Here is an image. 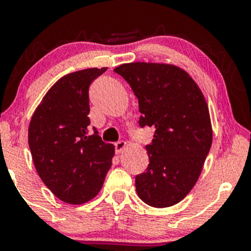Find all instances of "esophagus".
Here are the masks:
<instances>
[{
  "label": "esophagus",
  "mask_w": 251,
  "mask_h": 251,
  "mask_svg": "<svg viewBox=\"0 0 251 251\" xmlns=\"http://www.w3.org/2000/svg\"><path fill=\"white\" fill-rule=\"evenodd\" d=\"M126 146V143L125 142H118L114 144V150H116V153L119 154L122 153V151L124 150V148Z\"/></svg>",
  "instance_id": "esophagus-1"
}]
</instances>
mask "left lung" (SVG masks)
Here are the masks:
<instances>
[{"label":"left lung","instance_id":"obj_1","mask_svg":"<svg viewBox=\"0 0 251 251\" xmlns=\"http://www.w3.org/2000/svg\"><path fill=\"white\" fill-rule=\"evenodd\" d=\"M127 81L139 103V126L153 127L146 145L149 165L135 176L144 203L168 208L191 191L212 142L209 108L185 71L165 63H125L114 70Z\"/></svg>","mask_w":251,"mask_h":251}]
</instances>
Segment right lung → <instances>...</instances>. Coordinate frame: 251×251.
<instances>
[{"label": "right lung", "instance_id": "1", "mask_svg": "<svg viewBox=\"0 0 251 251\" xmlns=\"http://www.w3.org/2000/svg\"><path fill=\"white\" fill-rule=\"evenodd\" d=\"M106 70L61 77L31 117L28 143L34 165L45 185L66 203L96 197L112 165L114 146L102 142L88 118L89 86Z\"/></svg>", "mask_w": 251, "mask_h": 251}]
</instances>
